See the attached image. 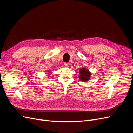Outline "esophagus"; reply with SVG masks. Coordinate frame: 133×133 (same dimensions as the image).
Returning a JSON list of instances; mask_svg holds the SVG:
<instances>
[{
    "mask_svg": "<svg viewBox=\"0 0 133 133\" xmlns=\"http://www.w3.org/2000/svg\"><path fill=\"white\" fill-rule=\"evenodd\" d=\"M64 65H65V67H68L69 65V64L68 63H64Z\"/></svg>",
    "mask_w": 133,
    "mask_h": 133,
    "instance_id": "esophagus-1",
    "label": "esophagus"
}]
</instances>
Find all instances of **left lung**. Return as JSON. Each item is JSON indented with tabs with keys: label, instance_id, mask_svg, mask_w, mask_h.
<instances>
[{
	"label": "left lung",
	"instance_id": "left-lung-1",
	"mask_svg": "<svg viewBox=\"0 0 133 133\" xmlns=\"http://www.w3.org/2000/svg\"><path fill=\"white\" fill-rule=\"evenodd\" d=\"M79 71V78L82 82H87L90 79L91 76V73L88 69H87L86 68L83 67L82 68H80Z\"/></svg>",
	"mask_w": 133,
	"mask_h": 133
}]
</instances>
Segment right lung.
I'll use <instances>...</instances> for the list:
<instances>
[{"mask_svg": "<svg viewBox=\"0 0 133 133\" xmlns=\"http://www.w3.org/2000/svg\"><path fill=\"white\" fill-rule=\"evenodd\" d=\"M47 72H49V74H48V77H50V72H49V70H48V71H47Z\"/></svg>", "mask_w": 133, "mask_h": 133, "instance_id": "add662e5", "label": "right lung"}]
</instances>
